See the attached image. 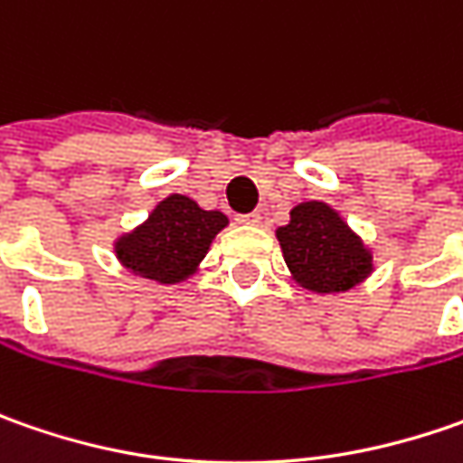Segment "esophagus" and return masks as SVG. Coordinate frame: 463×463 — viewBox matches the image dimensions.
I'll return each instance as SVG.
<instances>
[{"label":"esophagus","mask_w":463,"mask_h":463,"mask_svg":"<svg viewBox=\"0 0 463 463\" xmlns=\"http://www.w3.org/2000/svg\"><path fill=\"white\" fill-rule=\"evenodd\" d=\"M237 222L247 223V226H258L260 213H241V216H237Z\"/></svg>","instance_id":"1"}]
</instances>
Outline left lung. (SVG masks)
Masks as SVG:
<instances>
[{
  "instance_id": "obj_1",
  "label": "left lung",
  "mask_w": 463,
  "mask_h": 463,
  "mask_svg": "<svg viewBox=\"0 0 463 463\" xmlns=\"http://www.w3.org/2000/svg\"><path fill=\"white\" fill-rule=\"evenodd\" d=\"M276 237L291 278L311 294H345L373 273L371 250L325 201L294 205Z\"/></svg>"
}]
</instances>
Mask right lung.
Segmentation results:
<instances>
[{"mask_svg": "<svg viewBox=\"0 0 463 463\" xmlns=\"http://www.w3.org/2000/svg\"><path fill=\"white\" fill-rule=\"evenodd\" d=\"M226 223L222 211H205L193 198L172 193L156 203L146 222L118 237L113 252L128 273L175 286L198 270Z\"/></svg>", "mask_w": 463, "mask_h": 463, "instance_id": "1", "label": "right lung"}]
</instances>
